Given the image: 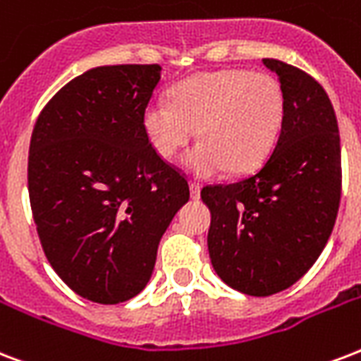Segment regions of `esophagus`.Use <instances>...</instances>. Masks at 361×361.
Returning a JSON list of instances; mask_svg holds the SVG:
<instances>
[{
    "label": "esophagus",
    "instance_id": "34e87169",
    "mask_svg": "<svg viewBox=\"0 0 361 361\" xmlns=\"http://www.w3.org/2000/svg\"><path fill=\"white\" fill-rule=\"evenodd\" d=\"M189 189H191V199H200V183L191 181V183H189Z\"/></svg>",
    "mask_w": 361,
    "mask_h": 361
}]
</instances>
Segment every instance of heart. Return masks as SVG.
Masks as SVG:
<instances>
[{
	"label": "heart",
	"mask_w": 361,
	"mask_h": 361,
	"mask_svg": "<svg viewBox=\"0 0 361 361\" xmlns=\"http://www.w3.org/2000/svg\"><path fill=\"white\" fill-rule=\"evenodd\" d=\"M284 92L263 71L200 73L176 85L170 104L151 102L144 130L162 159L180 153L199 128L200 142L183 159L195 176L210 178L225 169L242 174L271 155L284 121Z\"/></svg>",
	"instance_id": "b5f03b06"
}]
</instances>
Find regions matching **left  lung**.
Segmentation results:
<instances>
[{
    "mask_svg": "<svg viewBox=\"0 0 361 361\" xmlns=\"http://www.w3.org/2000/svg\"><path fill=\"white\" fill-rule=\"evenodd\" d=\"M284 121L279 142L254 176L206 185L208 250L217 276L246 295L288 290L326 247L341 202V140L329 96L314 77L274 59Z\"/></svg>",
    "mask_w": 361,
    "mask_h": 361,
    "instance_id": "obj_1",
    "label": "left lung"
}]
</instances>
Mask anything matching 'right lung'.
Listing matches in <instances>:
<instances>
[{
  "instance_id": "1",
  "label": "right lung",
  "mask_w": 361,
  "mask_h": 361,
  "mask_svg": "<svg viewBox=\"0 0 361 361\" xmlns=\"http://www.w3.org/2000/svg\"><path fill=\"white\" fill-rule=\"evenodd\" d=\"M159 81V64L92 68L52 96L32 132L27 191L43 252L100 305L144 290L189 200L185 174L157 155L142 123Z\"/></svg>"
}]
</instances>
